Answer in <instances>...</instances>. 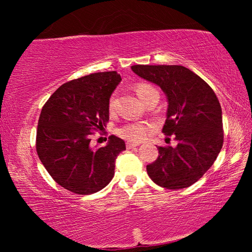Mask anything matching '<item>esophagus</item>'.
<instances>
[{
  "label": "esophagus",
  "mask_w": 252,
  "mask_h": 252,
  "mask_svg": "<svg viewBox=\"0 0 252 252\" xmlns=\"http://www.w3.org/2000/svg\"><path fill=\"white\" fill-rule=\"evenodd\" d=\"M139 144L138 143H132V142H127L126 143V149H133L135 147H138Z\"/></svg>",
  "instance_id": "esophagus-1"
}]
</instances>
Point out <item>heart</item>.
Wrapping results in <instances>:
<instances>
[{"label":"heart","instance_id":"heart-1","mask_svg":"<svg viewBox=\"0 0 252 252\" xmlns=\"http://www.w3.org/2000/svg\"><path fill=\"white\" fill-rule=\"evenodd\" d=\"M134 90L136 92V94L139 95L140 99H141L146 104L148 102H150L153 97L156 96L159 97V92H158L157 89L149 83H144V82L136 83L134 85ZM116 101H117V94L116 93H113V94L110 96L109 104H108L110 113H113L114 111H116ZM149 130H150V127H149V126L146 125V123L127 122L126 125H123L119 127L117 130V133L119 136H121L122 139L126 140V141L135 143V142L141 141V140L146 138Z\"/></svg>","mask_w":252,"mask_h":252}]
</instances>
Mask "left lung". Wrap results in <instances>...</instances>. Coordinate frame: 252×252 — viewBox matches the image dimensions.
<instances>
[{"label": "left lung", "mask_w": 252, "mask_h": 252, "mask_svg": "<svg viewBox=\"0 0 252 252\" xmlns=\"http://www.w3.org/2000/svg\"><path fill=\"white\" fill-rule=\"evenodd\" d=\"M132 71L156 83L168 97L162 132L174 134L176 148L158 147L159 157L147 165L151 180L170 190L197 182L216 161L223 144L222 111L210 85L182 65H132Z\"/></svg>", "instance_id": "left-lung-1"}]
</instances>
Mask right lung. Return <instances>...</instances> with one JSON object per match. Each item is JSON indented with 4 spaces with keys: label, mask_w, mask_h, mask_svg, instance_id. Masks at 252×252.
<instances>
[{
    "label": "right lung",
    "mask_w": 252,
    "mask_h": 252,
    "mask_svg": "<svg viewBox=\"0 0 252 252\" xmlns=\"http://www.w3.org/2000/svg\"><path fill=\"white\" fill-rule=\"evenodd\" d=\"M121 75L97 72L62 84L42 108L35 148L53 180L76 194L109 185L126 143L111 135L105 147L91 148V135L109 122V99Z\"/></svg>",
    "instance_id": "1"
}]
</instances>
